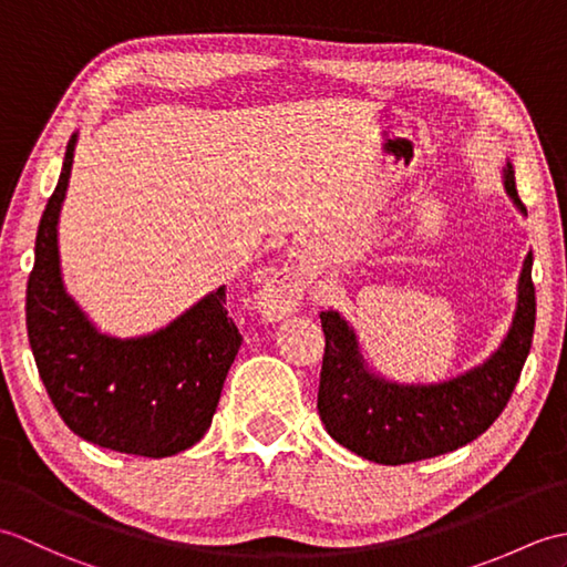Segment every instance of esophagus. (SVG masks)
Returning a JSON list of instances; mask_svg holds the SVG:
<instances>
[{"mask_svg": "<svg viewBox=\"0 0 567 567\" xmlns=\"http://www.w3.org/2000/svg\"><path fill=\"white\" fill-rule=\"evenodd\" d=\"M307 282L302 272L292 265H285L265 277L256 295V305L268 319H285L302 302Z\"/></svg>", "mask_w": 567, "mask_h": 567, "instance_id": "esophagus-1", "label": "esophagus"}]
</instances>
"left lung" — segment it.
<instances>
[{"instance_id":"8db88e82","label":"left lung","mask_w":567,"mask_h":567,"mask_svg":"<svg viewBox=\"0 0 567 567\" xmlns=\"http://www.w3.org/2000/svg\"><path fill=\"white\" fill-rule=\"evenodd\" d=\"M504 189L516 209L514 165H504ZM534 256L528 252L516 287V311L502 343L483 363L431 384L384 380L368 368L351 323L336 309L321 311L327 336L319 380V416L343 449L382 465L416 463L463 449L485 433L519 382L536 327Z\"/></svg>"}]
</instances>
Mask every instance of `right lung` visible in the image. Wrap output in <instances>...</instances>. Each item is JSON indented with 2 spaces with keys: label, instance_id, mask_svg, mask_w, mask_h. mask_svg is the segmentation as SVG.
<instances>
[{
  "label": "right lung",
  "instance_id": "obj_1",
  "mask_svg": "<svg viewBox=\"0 0 567 567\" xmlns=\"http://www.w3.org/2000/svg\"><path fill=\"white\" fill-rule=\"evenodd\" d=\"M63 171L35 234L27 287V329L45 392L72 433L102 449L167 457L195 445L219 404L240 348L224 287L204 295L167 327L118 339L102 333L65 290L58 221L75 158Z\"/></svg>",
  "mask_w": 567,
  "mask_h": 567
}]
</instances>
